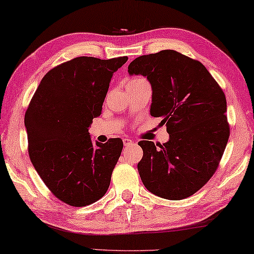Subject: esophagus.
Wrapping results in <instances>:
<instances>
[{"label":"esophagus","instance_id":"esophagus-1","mask_svg":"<svg viewBox=\"0 0 254 254\" xmlns=\"http://www.w3.org/2000/svg\"><path fill=\"white\" fill-rule=\"evenodd\" d=\"M123 143H124V146H130V145H132V143H133V141H132V140H130V139H123Z\"/></svg>","mask_w":254,"mask_h":254}]
</instances>
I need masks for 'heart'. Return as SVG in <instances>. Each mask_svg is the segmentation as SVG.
<instances>
[{"label":"heart","mask_w":254,"mask_h":254,"mask_svg":"<svg viewBox=\"0 0 254 254\" xmlns=\"http://www.w3.org/2000/svg\"><path fill=\"white\" fill-rule=\"evenodd\" d=\"M138 79H141V78H134V79H132L131 82H133V81H138Z\"/></svg>","instance_id":"1"}]
</instances>
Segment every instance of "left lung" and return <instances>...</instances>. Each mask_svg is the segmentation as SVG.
I'll use <instances>...</instances> for the list:
<instances>
[{
    "label": "left lung",
    "mask_w": 254,
    "mask_h": 254,
    "mask_svg": "<svg viewBox=\"0 0 254 254\" xmlns=\"http://www.w3.org/2000/svg\"><path fill=\"white\" fill-rule=\"evenodd\" d=\"M127 71L148 79L150 115L161 117L170 135L163 145L139 142L143 186L162 198L189 197L213 176L228 142L224 91L203 64L175 50L140 56Z\"/></svg>",
    "instance_id": "left-lung-1"
}]
</instances>
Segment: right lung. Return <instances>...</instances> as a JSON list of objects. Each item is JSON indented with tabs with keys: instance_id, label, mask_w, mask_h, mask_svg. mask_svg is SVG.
Here are the masks:
<instances>
[{
	"instance_id": "right-lung-1",
	"label": "right lung",
	"mask_w": 254,
	"mask_h": 254,
	"mask_svg": "<svg viewBox=\"0 0 254 254\" xmlns=\"http://www.w3.org/2000/svg\"><path fill=\"white\" fill-rule=\"evenodd\" d=\"M127 57H77L44 75L25 114L30 161L57 198L85 206L106 194L123 142L93 145L89 127L100 116L109 83Z\"/></svg>"
}]
</instances>
